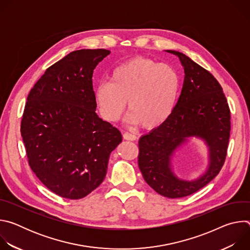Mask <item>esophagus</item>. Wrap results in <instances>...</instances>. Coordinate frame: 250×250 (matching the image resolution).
I'll return each instance as SVG.
<instances>
[{"label":"esophagus","instance_id":"obj_1","mask_svg":"<svg viewBox=\"0 0 250 250\" xmlns=\"http://www.w3.org/2000/svg\"><path fill=\"white\" fill-rule=\"evenodd\" d=\"M123 136H124V139H125V140H131V141H133V140L136 139V136H135L134 134H132V133H129V132H125V133L123 134Z\"/></svg>","mask_w":250,"mask_h":250}]
</instances>
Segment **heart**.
<instances>
[{"label": "heart", "mask_w": 250, "mask_h": 250, "mask_svg": "<svg viewBox=\"0 0 250 250\" xmlns=\"http://www.w3.org/2000/svg\"><path fill=\"white\" fill-rule=\"evenodd\" d=\"M180 89V77L168 64L135 57L117 66L110 83H100L94 93L101 117L106 122L120 120L126 109L127 120L146 129L163 125L171 116Z\"/></svg>", "instance_id": "obj_1"}]
</instances>
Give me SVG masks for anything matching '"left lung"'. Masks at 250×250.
Returning a JSON list of instances; mask_svg holds the SVG:
<instances>
[{
	"label": "left lung",
	"mask_w": 250,
	"mask_h": 250,
	"mask_svg": "<svg viewBox=\"0 0 250 250\" xmlns=\"http://www.w3.org/2000/svg\"><path fill=\"white\" fill-rule=\"evenodd\" d=\"M166 51L179 57L184 67V83L169 119L140 137L138 167L155 192L177 199L196 193L221 171L229 139L230 111L222 86L208 70L179 51ZM190 137L206 142L209 164L197 180L184 181L171 171L170 158Z\"/></svg>",
	"instance_id": "8db88e82"
}]
</instances>
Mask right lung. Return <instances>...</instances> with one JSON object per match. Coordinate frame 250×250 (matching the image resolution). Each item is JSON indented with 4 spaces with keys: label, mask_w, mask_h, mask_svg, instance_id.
Here are the masks:
<instances>
[{
    "label": "right lung",
    "mask_w": 250,
    "mask_h": 250,
    "mask_svg": "<svg viewBox=\"0 0 250 250\" xmlns=\"http://www.w3.org/2000/svg\"><path fill=\"white\" fill-rule=\"evenodd\" d=\"M106 49L70 52L46 69L27 96L21 133L28 164L56 195L78 200L104 179L121 131L96 114L93 72Z\"/></svg>",
    "instance_id": "obj_1"
}]
</instances>
